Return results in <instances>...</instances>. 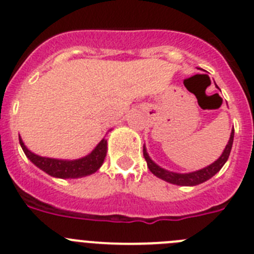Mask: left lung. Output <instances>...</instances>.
<instances>
[{
  "instance_id": "left-lung-1",
  "label": "left lung",
  "mask_w": 254,
  "mask_h": 254,
  "mask_svg": "<svg viewBox=\"0 0 254 254\" xmlns=\"http://www.w3.org/2000/svg\"><path fill=\"white\" fill-rule=\"evenodd\" d=\"M233 139H234V130H232L229 141H228L227 147H225V149H224L223 154L219 157V159H216L214 163L205 167V168H202V170H198L196 171V172H191V173H176V172H171V171L164 170V168L159 167L158 164H155L154 162L150 159L145 147H143V154L145 161H147V166L148 168H149V171L153 173V175L157 176V177L162 178V180L170 182V184L178 185V186H196V185H200L202 184V182L207 181L209 178H211L212 176H215L216 173L221 170V167L225 164V162H227L228 158H229L230 150H232V147H233Z\"/></svg>"
}]
</instances>
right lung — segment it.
I'll use <instances>...</instances> for the list:
<instances>
[{"label":"right lung","instance_id":"right-lung-1","mask_svg":"<svg viewBox=\"0 0 254 254\" xmlns=\"http://www.w3.org/2000/svg\"><path fill=\"white\" fill-rule=\"evenodd\" d=\"M19 140L27 158L30 159L38 168L44 171L45 173L58 178H78L92 175L102 166L107 152V140L102 139L97 144V147L83 158L74 159V161H63V159L47 158V157L34 154L33 152H30L25 147L24 141L20 138V135Z\"/></svg>","mask_w":254,"mask_h":254}]
</instances>
